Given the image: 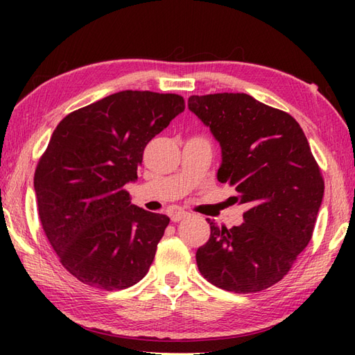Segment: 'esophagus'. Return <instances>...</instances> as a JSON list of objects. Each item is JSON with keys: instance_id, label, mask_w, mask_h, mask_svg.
<instances>
[{"instance_id": "1", "label": "esophagus", "mask_w": 355, "mask_h": 355, "mask_svg": "<svg viewBox=\"0 0 355 355\" xmlns=\"http://www.w3.org/2000/svg\"><path fill=\"white\" fill-rule=\"evenodd\" d=\"M187 215H189V212H186V210L175 209V210H172V214H171V220H172L173 223H178V221H182L183 218H186Z\"/></svg>"}]
</instances>
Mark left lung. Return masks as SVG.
Segmentation results:
<instances>
[{"instance_id":"obj_1","label":"left lung","mask_w":355,"mask_h":355,"mask_svg":"<svg viewBox=\"0 0 355 355\" xmlns=\"http://www.w3.org/2000/svg\"><path fill=\"white\" fill-rule=\"evenodd\" d=\"M187 107L220 141L218 182L235 187L244 223L210 224L197 250L200 273L218 288L256 293L288 273L310 243L322 205L318 162L288 112L244 93L191 96Z\"/></svg>"}]
</instances>
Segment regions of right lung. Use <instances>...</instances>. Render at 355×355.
<instances>
[{"mask_svg": "<svg viewBox=\"0 0 355 355\" xmlns=\"http://www.w3.org/2000/svg\"><path fill=\"white\" fill-rule=\"evenodd\" d=\"M184 111L178 94L120 92L65 116L35 171L45 236L70 273L101 290L141 281L169 218L131 205L143 150Z\"/></svg>", "mask_w": 355, "mask_h": 355, "instance_id": "add662e5", "label": "right lung"}]
</instances>
